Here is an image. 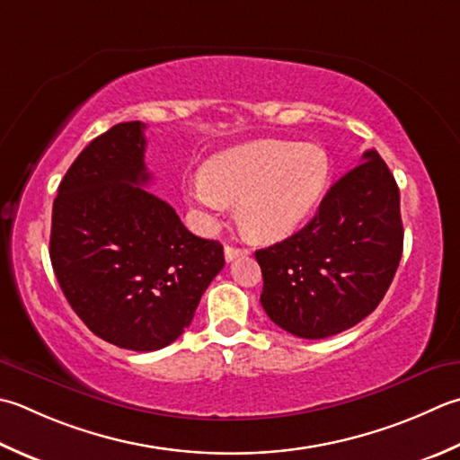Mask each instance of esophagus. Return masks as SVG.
I'll return each mask as SVG.
<instances>
[{
  "mask_svg": "<svg viewBox=\"0 0 460 460\" xmlns=\"http://www.w3.org/2000/svg\"><path fill=\"white\" fill-rule=\"evenodd\" d=\"M241 255H247V249H239V247H233V245H225V259L233 261Z\"/></svg>",
  "mask_w": 460,
  "mask_h": 460,
  "instance_id": "1",
  "label": "esophagus"
}]
</instances>
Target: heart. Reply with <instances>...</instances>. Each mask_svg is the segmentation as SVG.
Returning a JSON list of instances; mask_svg holds the SVG:
<instances>
[{"mask_svg": "<svg viewBox=\"0 0 460 460\" xmlns=\"http://www.w3.org/2000/svg\"><path fill=\"white\" fill-rule=\"evenodd\" d=\"M327 177L329 159L319 146L259 139L213 155L185 195L205 225L237 203L241 231L253 241H273L307 217Z\"/></svg>", "mask_w": 460, "mask_h": 460, "instance_id": "obj_1", "label": "heart"}]
</instances>
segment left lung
Wrapping results in <instances>:
<instances>
[{
	"mask_svg": "<svg viewBox=\"0 0 460 460\" xmlns=\"http://www.w3.org/2000/svg\"><path fill=\"white\" fill-rule=\"evenodd\" d=\"M401 255L399 187L379 153L368 149L303 229L255 251L263 273L261 305L295 337H332L376 309Z\"/></svg>",
	"mask_w": 460,
	"mask_h": 460,
	"instance_id": "1",
	"label": "left lung"
}]
</instances>
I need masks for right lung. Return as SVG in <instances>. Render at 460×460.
Here are the masks:
<instances>
[{
  "label": "right lung",
  "instance_id": "right-lung-1",
  "mask_svg": "<svg viewBox=\"0 0 460 460\" xmlns=\"http://www.w3.org/2000/svg\"><path fill=\"white\" fill-rule=\"evenodd\" d=\"M143 129L117 123L71 164L53 201L49 257L93 335L147 353L191 325L225 257L219 241L189 233L173 207L143 189Z\"/></svg>",
  "mask_w": 460,
  "mask_h": 460
}]
</instances>
